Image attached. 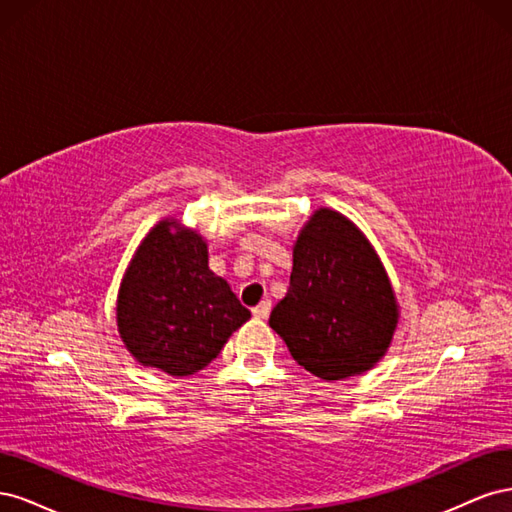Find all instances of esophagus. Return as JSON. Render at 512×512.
<instances>
[{"label":"esophagus","instance_id":"34e87169","mask_svg":"<svg viewBox=\"0 0 512 512\" xmlns=\"http://www.w3.org/2000/svg\"><path fill=\"white\" fill-rule=\"evenodd\" d=\"M252 314H254V318H258V320H267L269 314H271V301H269V299H267V301H260V303L252 309Z\"/></svg>","mask_w":512,"mask_h":512}]
</instances>
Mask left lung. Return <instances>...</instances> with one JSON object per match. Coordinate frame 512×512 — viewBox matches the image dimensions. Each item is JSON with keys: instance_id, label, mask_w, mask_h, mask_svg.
<instances>
[{"instance_id": "obj_1", "label": "left lung", "mask_w": 512, "mask_h": 512, "mask_svg": "<svg viewBox=\"0 0 512 512\" xmlns=\"http://www.w3.org/2000/svg\"><path fill=\"white\" fill-rule=\"evenodd\" d=\"M397 322L374 245L344 213L316 209L292 245L290 288L269 318L292 359L327 382L365 374L389 350Z\"/></svg>"}]
</instances>
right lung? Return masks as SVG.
<instances>
[{
    "label": "right lung",
    "mask_w": 512,
    "mask_h": 512,
    "mask_svg": "<svg viewBox=\"0 0 512 512\" xmlns=\"http://www.w3.org/2000/svg\"><path fill=\"white\" fill-rule=\"evenodd\" d=\"M250 312L209 269L198 230L164 218L130 260L117 292V331L143 367L183 378L207 367Z\"/></svg>",
    "instance_id": "right-lung-1"
}]
</instances>
